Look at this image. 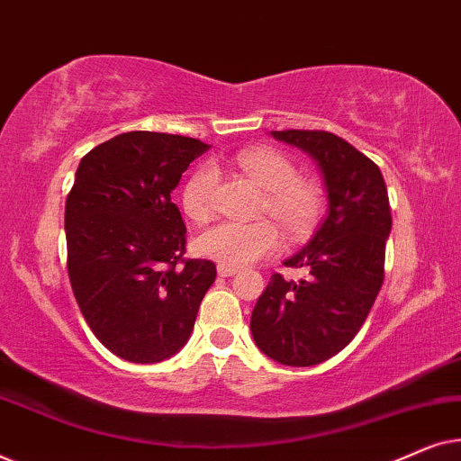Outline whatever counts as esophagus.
<instances>
[{
	"label": "esophagus",
	"instance_id": "1",
	"mask_svg": "<svg viewBox=\"0 0 461 461\" xmlns=\"http://www.w3.org/2000/svg\"><path fill=\"white\" fill-rule=\"evenodd\" d=\"M237 273H239V268H235V267H222V264H218L220 276H235Z\"/></svg>",
	"mask_w": 461,
	"mask_h": 461
}]
</instances>
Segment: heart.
Segmentation results:
<instances>
[{
  "label": "heart",
  "instance_id": "heart-1",
  "mask_svg": "<svg viewBox=\"0 0 461 461\" xmlns=\"http://www.w3.org/2000/svg\"><path fill=\"white\" fill-rule=\"evenodd\" d=\"M237 163L243 174L267 193L264 212L289 237H302L317 222L323 193L314 182L298 178V167L289 157L279 150L258 147L241 150ZM216 182L218 174L213 166H199L182 186V207L194 222L210 216ZM279 245V232L270 222H218L207 226L194 239V251L199 256L235 268L249 267L260 258L275 254Z\"/></svg>",
  "mask_w": 461,
  "mask_h": 461
}]
</instances>
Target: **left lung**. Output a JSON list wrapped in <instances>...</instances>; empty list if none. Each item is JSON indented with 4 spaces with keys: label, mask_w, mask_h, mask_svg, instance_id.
Returning a JSON list of instances; mask_svg holds the SVG:
<instances>
[{
    "label": "left lung",
    "mask_w": 461,
    "mask_h": 461,
    "mask_svg": "<svg viewBox=\"0 0 461 461\" xmlns=\"http://www.w3.org/2000/svg\"><path fill=\"white\" fill-rule=\"evenodd\" d=\"M317 161L327 216L285 267L306 276H270L251 312V336L264 355L289 367H312L350 344L384 281V251L393 229L380 167L330 131H270Z\"/></svg>",
    "instance_id": "8db88e82"
}]
</instances>
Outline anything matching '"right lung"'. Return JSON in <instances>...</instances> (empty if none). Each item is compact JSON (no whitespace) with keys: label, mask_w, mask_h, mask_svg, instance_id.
Masks as SVG:
<instances>
[{"label":"right lung","mask_w":461,"mask_h":461,"mask_svg":"<svg viewBox=\"0 0 461 461\" xmlns=\"http://www.w3.org/2000/svg\"><path fill=\"white\" fill-rule=\"evenodd\" d=\"M210 149L194 138L128 131L79 161L65 205L67 268L86 323L113 355L161 363L191 338L216 264L185 260L172 191Z\"/></svg>","instance_id":"add662e5"}]
</instances>
